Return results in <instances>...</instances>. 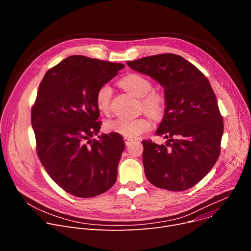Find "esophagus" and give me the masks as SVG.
Segmentation results:
<instances>
[{
  "mask_svg": "<svg viewBox=\"0 0 251 251\" xmlns=\"http://www.w3.org/2000/svg\"><path fill=\"white\" fill-rule=\"evenodd\" d=\"M124 141H125V144L128 146V145H130V144H131L132 141H133V139L128 138V137H124Z\"/></svg>",
  "mask_w": 251,
  "mask_h": 251,
  "instance_id": "obj_1",
  "label": "esophagus"
}]
</instances>
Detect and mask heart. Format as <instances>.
Instances as JSON below:
<instances>
[{
    "label": "heart",
    "mask_w": 251,
    "mask_h": 251,
    "mask_svg": "<svg viewBox=\"0 0 251 251\" xmlns=\"http://www.w3.org/2000/svg\"><path fill=\"white\" fill-rule=\"evenodd\" d=\"M121 86L138 98H142V106L152 115H160L165 106L164 96L153 90L152 82L145 76L138 74H131L120 80ZM112 88L108 83L102 84L96 91L95 103L100 112H107L110 107ZM152 127L151 121L144 117L123 118L119 117L105 123L107 131L115 132L131 139L137 138Z\"/></svg>",
    "instance_id": "1"
}]
</instances>
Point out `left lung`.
<instances>
[{
	"mask_svg": "<svg viewBox=\"0 0 251 251\" xmlns=\"http://www.w3.org/2000/svg\"><path fill=\"white\" fill-rule=\"evenodd\" d=\"M127 64L155 79L165 93V113L156 134L167 142L158 145L142 141L146 177L152 185L173 192L194 187L221 153L224 121L209 81L194 64L174 53Z\"/></svg>",
	"mask_w": 251,
	"mask_h": 251,
	"instance_id": "8db88e82",
	"label": "left lung"
}]
</instances>
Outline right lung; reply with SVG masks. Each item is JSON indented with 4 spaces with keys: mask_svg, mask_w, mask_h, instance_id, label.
Instances as JSON below:
<instances>
[{
    "mask_svg": "<svg viewBox=\"0 0 251 251\" xmlns=\"http://www.w3.org/2000/svg\"><path fill=\"white\" fill-rule=\"evenodd\" d=\"M122 63L70 55L47 71L31 108L39 158L66 193L92 198L116 182L125 148L120 134L97 136L101 122L97 89L115 77Z\"/></svg>",
    "mask_w": 251,
    "mask_h": 251,
    "instance_id": "add662e5",
    "label": "right lung"
}]
</instances>
